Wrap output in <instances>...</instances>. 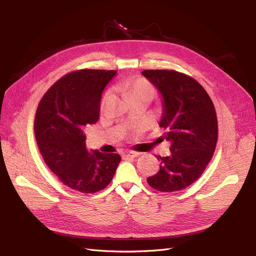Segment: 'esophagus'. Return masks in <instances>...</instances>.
I'll return each instance as SVG.
<instances>
[{
    "label": "esophagus",
    "instance_id": "obj_1",
    "mask_svg": "<svg viewBox=\"0 0 256 256\" xmlns=\"http://www.w3.org/2000/svg\"><path fill=\"white\" fill-rule=\"evenodd\" d=\"M138 154V152H132V150H127V152H124L122 154V158H134Z\"/></svg>",
    "mask_w": 256,
    "mask_h": 256
}]
</instances>
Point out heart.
Returning a JSON list of instances; mask_svg holds the SVG:
<instances>
[{
    "mask_svg": "<svg viewBox=\"0 0 256 256\" xmlns=\"http://www.w3.org/2000/svg\"><path fill=\"white\" fill-rule=\"evenodd\" d=\"M126 90L128 92V94L130 96V98H132L134 96L138 95H148L150 97H152L154 95V88H152V85L145 81L144 79H138L132 83H129L126 85ZM112 96V92L109 90L106 92V95L102 98V106L104 108V104H106L108 100H109Z\"/></svg>",
    "mask_w": 256,
    "mask_h": 256,
    "instance_id": "heart-1",
    "label": "heart"
}]
</instances>
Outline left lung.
I'll return each instance as SVG.
<instances>
[{
	"instance_id": "1",
	"label": "left lung",
	"mask_w": 256,
	"mask_h": 256,
	"mask_svg": "<svg viewBox=\"0 0 256 256\" xmlns=\"http://www.w3.org/2000/svg\"><path fill=\"white\" fill-rule=\"evenodd\" d=\"M142 74L162 97L159 126L171 142V154L158 157L160 170L147 178L154 189L180 191L194 182L210 161L218 138L214 104L202 85L175 70H144Z\"/></svg>"
}]
</instances>
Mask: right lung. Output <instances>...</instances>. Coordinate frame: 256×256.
Returning a JSON list of instances; mask_svg holds the SVG:
<instances>
[{
  "label": "right lung",
  "instance_id": "right-lung-1",
  "mask_svg": "<svg viewBox=\"0 0 256 256\" xmlns=\"http://www.w3.org/2000/svg\"><path fill=\"white\" fill-rule=\"evenodd\" d=\"M116 70L83 69L54 83L38 104L35 136L51 171L70 189L95 193L112 180L118 154L86 150L84 128L99 120L102 94Z\"/></svg>",
  "mask_w": 256,
  "mask_h": 256
}]
</instances>
